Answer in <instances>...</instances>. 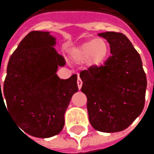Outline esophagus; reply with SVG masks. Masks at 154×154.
Segmentation results:
<instances>
[{"instance_id": "34e87169", "label": "esophagus", "mask_w": 154, "mask_h": 154, "mask_svg": "<svg viewBox=\"0 0 154 154\" xmlns=\"http://www.w3.org/2000/svg\"><path fill=\"white\" fill-rule=\"evenodd\" d=\"M76 83H78V87H79V88L80 90L81 87H82V81H81L80 78H79V79H78V81H76Z\"/></svg>"}]
</instances>
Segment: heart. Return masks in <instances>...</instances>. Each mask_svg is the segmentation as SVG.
Listing matches in <instances>:
<instances>
[{
	"instance_id": "obj_1",
	"label": "heart",
	"mask_w": 154,
	"mask_h": 154,
	"mask_svg": "<svg viewBox=\"0 0 154 154\" xmlns=\"http://www.w3.org/2000/svg\"><path fill=\"white\" fill-rule=\"evenodd\" d=\"M109 45L103 38H94L87 41L76 48L73 55L81 62L88 61L91 66L99 67L104 63L109 54Z\"/></svg>"
}]
</instances>
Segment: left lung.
<instances>
[{
	"instance_id": "8db88e82",
	"label": "left lung",
	"mask_w": 154,
	"mask_h": 154,
	"mask_svg": "<svg viewBox=\"0 0 154 154\" xmlns=\"http://www.w3.org/2000/svg\"><path fill=\"white\" fill-rule=\"evenodd\" d=\"M110 45L104 66L80 72L88 119L98 131L113 133L128 128L144 108L146 74L139 52L122 33H99Z\"/></svg>"
}]
</instances>
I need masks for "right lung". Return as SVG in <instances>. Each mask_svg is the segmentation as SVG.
Returning a JSON list of instances; mask_svg holds the SVG:
<instances>
[{"label":"right lung","mask_w":154,"mask_h":154,"mask_svg":"<svg viewBox=\"0 0 154 154\" xmlns=\"http://www.w3.org/2000/svg\"><path fill=\"white\" fill-rule=\"evenodd\" d=\"M55 44L50 32H29L9 59L2 90L0 82V105L5 98L19 128L36 138H50L62 131L64 113L79 91L76 75L67 79L56 75L66 60Z\"/></svg>","instance_id":"add662e5"}]
</instances>
